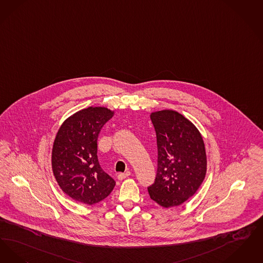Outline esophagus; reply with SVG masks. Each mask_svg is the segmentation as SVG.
<instances>
[{
    "label": "esophagus",
    "mask_w": 263,
    "mask_h": 263,
    "mask_svg": "<svg viewBox=\"0 0 263 263\" xmlns=\"http://www.w3.org/2000/svg\"><path fill=\"white\" fill-rule=\"evenodd\" d=\"M129 175H130V173H129V172H126V173H120V174L118 175V179H119V180H124V179L127 178Z\"/></svg>",
    "instance_id": "1"
}]
</instances>
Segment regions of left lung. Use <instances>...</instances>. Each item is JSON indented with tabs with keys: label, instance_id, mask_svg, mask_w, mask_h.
Returning <instances> with one entry per match:
<instances>
[{
	"label": "left lung",
	"instance_id": "left-lung-1",
	"mask_svg": "<svg viewBox=\"0 0 263 263\" xmlns=\"http://www.w3.org/2000/svg\"><path fill=\"white\" fill-rule=\"evenodd\" d=\"M156 132L158 167L148 186L150 198L165 208L183 204L199 189L206 175L205 145L199 130L173 110L150 114Z\"/></svg>",
	"mask_w": 263,
	"mask_h": 263
}]
</instances>
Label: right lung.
<instances>
[{
	"mask_svg": "<svg viewBox=\"0 0 263 263\" xmlns=\"http://www.w3.org/2000/svg\"><path fill=\"white\" fill-rule=\"evenodd\" d=\"M114 116L105 107H88L69 117L58 130L52 149V170L62 191L92 205L106 198L116 182L103 171L97 157V139Z\"/></svg>",
	"mask_w": 263,
	"mask_h": 263,
	"instance_id": "add662e5",
	"label": "right lung"
}]
</instances>
